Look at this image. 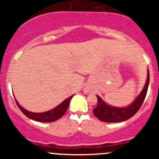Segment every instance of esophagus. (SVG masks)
<instances>
[{"instance_id": "esophagus-1", "label": "esophagus", "mask_w": 159, "mask_h": 159, "mask_svg": "<svg viewBox=\"0 0 159 159\" xmlns=\"http://www.w3.org/2000/svg\"><path fill=\"white\" fill-rule=\"evenodd\" d=\"M84 92H85L86 94H87V93H89V91H88V90H84Z\"/></svg>"}]
</instances>
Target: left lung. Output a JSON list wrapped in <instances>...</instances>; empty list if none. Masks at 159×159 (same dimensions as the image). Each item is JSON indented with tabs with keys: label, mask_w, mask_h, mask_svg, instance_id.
Here are the masks:
<instances>
[{
	"label": "left lung",
	"mask_w": 159,
	"mask_h": 159,
	"mask_svg": "<svg viewBox=\"0 0 159 159\" xmlns=\"http://www.w3.org/2000/svg\"><path fill=\"white\" fill-rule=\"evenodd\" d=\"M148 84L149 70L148 69V76L144 89L131 105L125 108L111 106L105 103L98 95H97L98 105L93 110V113L100 121L104 122H121L129 119L135 115L143 104L148 91Z\"/></svg>",
	"instance_id": "8db88e82"
}]
</instances>
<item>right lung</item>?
I'll list each match as a JSON object with an SVG mask.
<instances>
[{
	"label": "right lung",
	"mask_w": 159,
	"mask_h": 159,
	"mask_svg": "<svg viewBox=\"0 0 159 159\" xmlns=\"http://www.w3.org/2000/svg\"><path fill=\"white\" fill-rule=\"evenodd\" d=\"M73 95L70 96L67 99H65L63 102L57 105L56 108L48 111L41 112V113H35V112H31L25 109L23 107L19 105L18 102L15 99L16 103L17 106L20 108V111L24 113V115H26L28 118L32 120H34L37 121H41V122H52V121H57L60 118H61L68 109V106L70 102V99L72 98Z\"/></svg>",
	"instance_id": "add662e5"
}]
</instances>
